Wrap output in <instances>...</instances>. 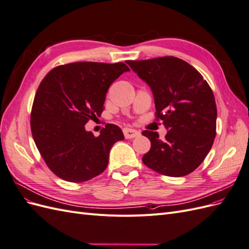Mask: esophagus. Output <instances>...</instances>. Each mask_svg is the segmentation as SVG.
<instances>
[{
	"label": "esophagus",
	"mask_w": 249,
	"mask_h": 249,
	"mask_svg": "<svg viewBox=\"0 0 249 249\" xmlns=\"http://www.w3.org/2000/svg\"><path fill=\"white\" fill-rule=\"evenodd\" d=\"M124 135L126 139H132L135 137H138L140 133L134 129H127V127H125V129H124Z\"/></svg>",
	"instance_id": "34e87169"
}]
</instances>
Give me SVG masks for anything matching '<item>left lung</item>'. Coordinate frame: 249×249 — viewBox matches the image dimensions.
<instances>
[{"instance_id": "8db88e82", "label": "left lung", "mask_w": 249, "mask_h": 249, "mask_svg": "<svg viewBox=\"0 0 249 249\" xmlns=\"http://www.w3.org/2000/svg\"><path fill=\"white\" fill-rule=\"evenodd\" d=\"M126 63L152 89L156 117L168 130L164 140L157 132H142L150 140L143 163L164 176L189 175L205 160L216 136L217 108L212 89L192 65L177 57Z\"/></svg>"}]
</instances>
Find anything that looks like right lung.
Here are the masks:
<instances>
[{
	"mask_svg": "<svg viewBox=\"0 0 249 249\" xmlns=\"http://www.w3.org/2000/svg\"><path fill=\"white\" fill-rule=\"evenodd\" d=\"M129 71L123 62H74L55 67L41 81L32 106L31 132L58 178L86 182L107 168L110 149L124 139V133L107 124L95 137L85 124L101 116L110 85Z\"/></svg>",
	"mask_w": 249,
	"mask_h": 249,
	"instance_id": "obj_1",
	"label": "right lung"
}]
</instances>
